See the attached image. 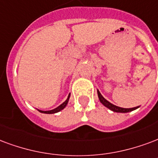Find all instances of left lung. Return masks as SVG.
<instances>
[{
	"label": "left lung",
	"mask_w": 158,
	"mask_h": 158,
	"mask_svg": "<svg viewBox=\"0 0 158 158\" xmlns=\"http://www.w3.org/2000/svg\"><path fill=\"white\" fill-rule=\"evenodd\" d=\"M97 93H98V97H99V100H100V102L102 103L103 105L106 106V107H107L110 110H112V111L118 112V113H127V112L132 111L134 110H136L137 108H139V106H136V107H134V108H121V107L116 106L115 105L111 104L110 102H109L108 100H106L102 96V94H100V92L99 90H97Z\"/></svg>",
	"instance_id": "left-lung-1"
}]
</instances>
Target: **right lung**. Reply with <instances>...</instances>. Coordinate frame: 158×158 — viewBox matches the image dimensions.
Listing matches in <instances>:
<instances>
[{"instance_id": "1", "label": "right lung", "mask_w": 158, "mask_h": 158, "mask_svg": "<svg viewBox=\"0 0 158 158\" xmlns=\"http://www.w3.org/2000/svg\"><path fill=\"white\" fill-rule=\"evenodd\" d=\"M69 97H70V94H69V96H68L67 100H65L63 104H61L60 106H58L57 108L53 109V110H47V111H44V110H38L41 113H44V114H54V113H57V112H59L60 110H62L63 109H64L67 106L68 102H69Z\"/></svg>"}]
</instances>
